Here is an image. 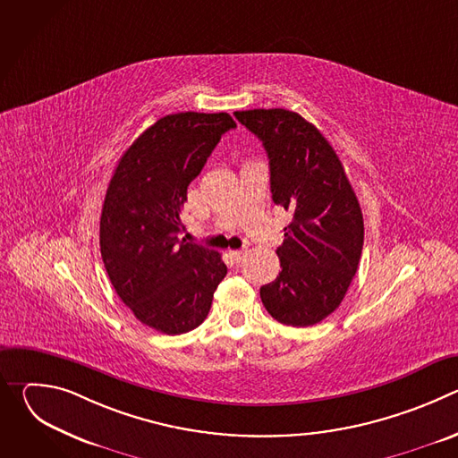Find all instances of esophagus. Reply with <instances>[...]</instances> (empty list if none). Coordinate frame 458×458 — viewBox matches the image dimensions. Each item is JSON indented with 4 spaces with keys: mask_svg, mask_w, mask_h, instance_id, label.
<instances>
[{
    "mask_svg": "<svg viewBox=\"0 0 458 458\" xmlns=\"http://www.w3.org/2000/svg\"><path fill=\"white\" fill-rule=\"evenodd\" d=\"M244 255H246V250H232L230 251V257H232V260H235V263H241Z\"/></svg>",
    "mask_w": 458,
    "mask_h": 458,
    "instance_id": "obj_1",
    "label": "esophagus"
}]
</instances>
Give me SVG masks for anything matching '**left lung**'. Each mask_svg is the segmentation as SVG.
<instances>
[{"label": "left lung", "mask_w": 458, "mask_h": 458, "mask_svg": "<svg viewBox=\"0 0 458 458\" xmlns=\"http://www.w3.org/2000/svg\"><path fill=\"white\" fill-rule=\"evenodd\" d=\"M233 115L263 141L272 199L293 214L277 248L281 272L260 286V301L281 324L306 328L339 308L359 268L364 223L357 195L332 145L297 112Z\"/></svg>", "instance_id": "obj_1"}]
</instances>
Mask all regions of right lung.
Instances as JSON below:
<instances>
[{
    "instance_id": "add662e5",
    "label": "right lung",
    "mask_w": 458,
    "mask_h": 458,
    "mask_svg": "<svg viewBox=\"0 0 458 458\" xmlns=\"http://www.w3.org/2000/svg\"><path fill=\"white\" fill-rule=\"evenodd\" d=\"M235 126L226 112L165 115L130 145L108 182L99 221L106 274L136 318L161 334L198 328L226 276L221 253L179 232L188 184Z\"/></svg>"
}]
</instances>
